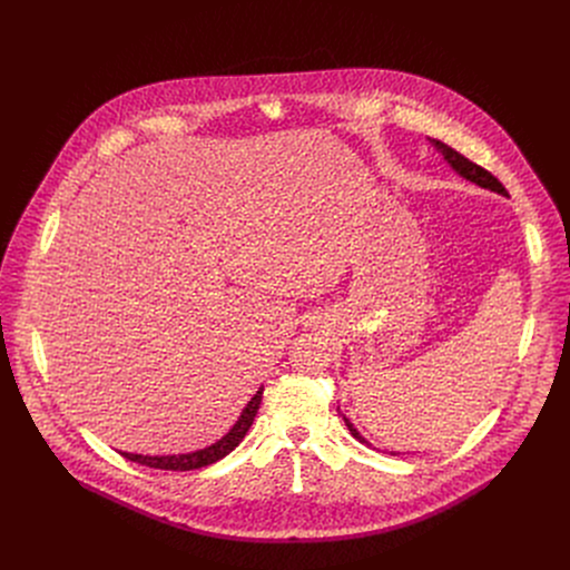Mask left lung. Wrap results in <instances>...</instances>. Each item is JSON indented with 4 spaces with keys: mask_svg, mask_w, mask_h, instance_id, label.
Masks as SVG:
<instances>
[{
    "mask_svg": "<svg viewBox=\"0 0 570 570\" xmlns=\"http://www.w3.org/2000/svg\"><path fill=\"white\" fill-rule=\"evenodd\" d=\"M429 141H431V146L444 157V161L446 165L460 176V178H464V180H469V183H473V185H478V187H482V189H490V191H497V194H501V196H508V191H505V187L490 174V171H484L482 167H478V165H473L471 159H466L464 155H460L455 148H451V146H446L444 141H440V139H431L429 137ZM343 420H345V424H347V429H350V433L358 440V442H363V444H367V446H372L361 433H358V429L343 415ZM392 455H396V451H390Z\"/></svg>",
    "mask_w": 570,
    "mask_h": 570,
    "instance_id": "8db88e82",
    "label": "left lung"
}]
</instances>
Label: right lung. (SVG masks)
Segmentation results:
<instances>
[{"label":"right lung","instance_id":"1","mask_svg":"<svg viewBox=\"0 0 570 570\" xmlns=\"http://www.w3.org/2000/svg\"><path fill=\"white\" fill-rule=\"evenodd\" d=\"M262 396H264V385L257 390V394L248 401L246 409L240 411L238 420L234 422V426L220 438L216 440L214 444L205 446V449H198V451H189V453H178V455H139V453H124V458L137 462V464H144V466H150V469H167V471H191V469H200V466H207V464H214L218 462L220 458H225L227 453H232L240 442L243 438H246V433L250 431L255 417H257V411L262 405Z\"/></svg>","mask_w":570,"mask_h":570}]
</instances>
